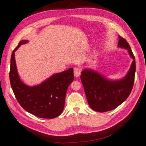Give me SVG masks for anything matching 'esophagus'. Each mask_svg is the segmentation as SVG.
Masks as SVG:
<instances>
[{"label":"esophagus","mask_w":146,"mask_h":146,"mask_svg":"<svg viewBox=\"0 0 146 146\" xmlns=\"http://www.w3.org/2000/svg\"><path fill=\"white\" fill-rule=\"evenodd\" d=\"M74 76L75 77H79L80 74H81V69L78 67L74 68Z\"/></svg>","instance_id":"obj_1"}]
</instances>
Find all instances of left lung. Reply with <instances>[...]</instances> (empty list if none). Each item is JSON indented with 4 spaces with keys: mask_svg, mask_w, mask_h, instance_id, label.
<instances>
[{
    "mask_svg": "<svg viewBox=\"0 0 146 146\" xmlns=\"http://www.w3.org/2000/svg\"><path fill=\"white\" fill-rule=\"evenodd\" d=\"M118 46L127 49L133 59L126 76L111 81L92 69H84L81 81L90 107L98 112H106L117 108L129 96L133 88L136 70L135 56L126 39L119 36Z\"/></svg>",
    "mask_w": 146,
    "mask_h": 146,
    "instance_id": "1",
    "label": "left lung"
}]
</instances>
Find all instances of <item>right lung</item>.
Here are the masks:
<instances>
[{"label": "right lung", "instance_id": "add662e5", "mask_svg": "<svg viewBox=\"0 0 146 146\" xmlns=\"http://www.w3.org/2000/svg\"><path fill=\"white\" fill-rule=\"evenodd\" d=\"M27 42V40H21L11 54L9 71L11 87L17 101L27 112L40 118H55L63 110L68 87L74 79L73 68L54 74L39 85L31 87L25 84L17 72L14 52L21 45Z\"/></svg>", "mask_w": 146, "mask_h": 146}]
</instances>
